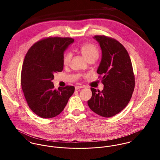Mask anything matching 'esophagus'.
<instances>
[{
	"label": "esophagus",
	"instance_id": "obj_1",
	"mask_svg": "<svg viewBox=\"0 0 160 160\" xmlns=\"http://www.w3.org/2000/svg\"><path fill=\"white\" fill-rule=\"evenodd\" d=\"M81 88H84L82 86H75V90H78L79 89H81Z\"/></svg>",
	"mask_w": 160,
	"mask_h": 160
}]
</instances>
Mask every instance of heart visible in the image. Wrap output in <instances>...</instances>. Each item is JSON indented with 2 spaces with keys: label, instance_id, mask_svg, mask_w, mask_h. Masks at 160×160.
<instances>
[{
  "label": "heart",
  "instance_id": "heart-1",
  "mask_svg": "<svg viewBox=\"0 0 160 160\" xmlns=\"http://www.w3.org/2000/svg\"><path fill=\"white\" fill-rule=\"evenodd\" d=\"M79 52L88 62L93 61L95 62L99 56V51L98 48L89 43L85 44L81 46L79 48ZM71 57L72 55L70 52H67L64 55L63 57V63L65 66L68 65L71 60Z\"/></svg>",
  "mask_w": 160,
  "mask_h": 160
}]
</instances>
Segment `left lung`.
I'll return each mask as SVG.
<instances>
[{
	"label": "left lung",
	"instance_id": "1",
	"mask_svg": "<svg viewBox=\"0 0 160 160\" xmlns=\"http://www.w3.org/2000/svg\"><path fill=\"white\" fill-rule=\"evenodd\" d=\"M102 57L97 73L103 89L91 88L89 108L102 117H112L121 112L129 103L135 87V77L129 53L125 47L113 38L97 35ZM102 75V77L101 76Z\"/></svg>",
	"mask_w": 160,
	"mask_h": 160
}]
</instances>
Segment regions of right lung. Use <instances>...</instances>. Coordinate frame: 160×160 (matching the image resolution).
<instances>
[{"instance_id":"obj_1","label":"right lung","mask_w":160,"mask_h":160,"mask_svg":"<svg viewBox=\"0 0 160 160\" xmlns=\"http://www.w3.org/2000/svg\"><path fill=\"white\" fill-rule=\"evenodd\" d=\"M74 42L70 38L48 37L28 50L23 62L21 85L30 109L42 118H51L64 110L74 87L53 89V74L62 71L64 52Z\"/></svg>"}]
</instances>
